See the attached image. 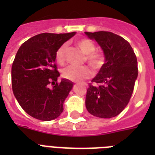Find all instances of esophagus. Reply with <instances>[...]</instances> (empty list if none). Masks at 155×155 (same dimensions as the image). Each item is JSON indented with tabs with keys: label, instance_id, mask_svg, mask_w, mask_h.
Listing matches in <instances>:
<instances>
[{
	"label": "esophagus",
	"instance_id": "obj_1",
	"mask_svg": "<svg viewBox=\"0 0 155 155\" xmlns=\"http://www.w3.org/2000/svg\"><path fill=\"white\" fill-rule=\"evenodd\" d=\"M83 84L85 85V86H87V84H85V83H84V84Z\"/></svg>",
	"mask_w": 155,
	"mask_h": 155
}]
</instances>
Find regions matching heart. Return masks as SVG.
Segmentation results:
<instances>
[{
  "mask_svg": "<svg viewBox=\"0 0 155 155\" xmlns=\"http://www.w3.org/2000/svg\"><path fill=\"white\" fill-rule=\"evenodd\" d=\"M81 51L86 54V60L90 65L95 68H99L102 63V57L100 54L94 52L96 50V45L91 40L84 38L77 42ZM66 45H62L56 52V61L58 63H63L64 62V53H65ZM63 76L67 80L78 81L88 78L92 74L89 68L85 66L83 67H75V66H68L63 71Z\"/></svg>",
  "mask_w": 155,
  "mask_h": 155,
  "instance_id": "1",
  "label": "heart"
}]
</instances>
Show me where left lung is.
<instances>
[{
	"label": "left lung",
	"instance_id": "left-lung-1",
	"mask_svg": "<svg viewBox=\"0 0 155 155\" xmlns=\"http://www.w3.org/2000/svg\"><path fill=\"white\" fill-rule=\"evenodd\" d=\"M101 47L104 63L87 90L85 105L88 113L100 118L120 114L132 96L137 78V61L130 44L122 37L108 31L85 32Z\"/></svg>",
	"mask_w": 155,
	"mask_h": 155
}]
</instances>
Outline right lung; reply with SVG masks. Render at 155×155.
<instances>
[{"label":"right lung","mask_w":155,"mask_h":155,"mask_svg":"<svg viewBox=\"0 0 155 155\" xmlns=\"http://www.w3.org/2000/svg\"><path fill=\"white\" fill-rule=\"evenodd\" d=\"M75 34H39L18 49L11 71L12 88L21 107L33 117L48 121L63 113L73 83L67 79L57 82L56 52Z\"/></svg>","instance_id":"right-lung-1"}]
</instances>
